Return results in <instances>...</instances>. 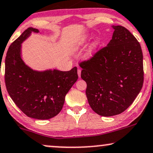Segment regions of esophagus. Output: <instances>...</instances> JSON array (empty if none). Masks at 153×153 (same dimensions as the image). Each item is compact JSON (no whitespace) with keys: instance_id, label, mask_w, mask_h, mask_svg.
Segmentation results:
<instances>
[{"instance_id":"esophagus-1","label":"esophagus","mask_w":153,"mask_h":153,"mask_svg":"<svg viewBox=\"0 0 153 153\" xmlns=\"http://www.w3.org/2000/svg\"><path fill=\"white\" fill-rule=\"evenodd\" d=\"M81 72H82V70H81L80 69H79L78 70H77V73H78V76H79V77H81Z\"/></svg>"}]
</instances>
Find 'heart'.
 <instances>
[{
  "label": "heart",
  "mask_w": 153,
  "mask_h": 153,
  "mask_svg": "<svg viewBox=\"0 0 153 153\" xmlns=\"http://www.w3.org/2000/svg\"><path fill=\"white\" fill-rule=\"evenodd\" d=\"M87 39H88L87 35H83V36L81 37L79 39H77L76 42H74L73 43L72 50L74 51L79 50V49L81 48V47H82V45L85 43L86 41L87 40ZM99 43L98 40H95L92 42V44L90 45L89 48H88V50L87 51V53H86V56H87L88 57H90V56H91L92 55H93L94 52H95L96 50H97L98 48V46H99Z\"/></svg>",
  "instance_id": "1"
}]
</instances>
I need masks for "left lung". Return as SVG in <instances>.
<instances>
[{
    "label": "left lung",
    "mask_w": 153,
    "mask_h": 153,
    "mask_svg": "<svg viewBox=\"0 0 153 153\" xmlns=\"http://www.w3.org/2000/svg\"><path fill=\"white\" fill-rule=\"evenodd\" d=\"M112 39L106 47L80 63L81 77L86 82L88 102L101 116L126 111L140 93L144 79L140 43L128 30L113 25Z\"/></svg>",
    "instance_id": "8db88e82"
}]
</instances>
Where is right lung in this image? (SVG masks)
I'll return each mask as SVG.
<instances>
[{"label":"right lung","mask_w":153,"mask_h":153,"mask_svg":"<svg viewBox=\"0 0 153 153\" xmlns=\"http://www.w3.org/2000/svg\"><path fill=\"white\" fill-rule=\"evenodd\" d=\"M32 33L39 30L28 27L7 50L5 61L7 91L17 106L30 118L50 119L61 111L65 96L78 79L77 68L70 71L57 69L33 70L21 56V44Z\"/></svg>","instance_id":"obj_1"}]
</instances>
